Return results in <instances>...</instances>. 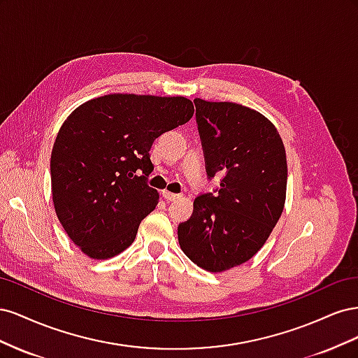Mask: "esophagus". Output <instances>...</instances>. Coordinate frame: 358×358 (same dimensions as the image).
Instances as JSON below:
<instances>
[{
	"instance_id": "obj_1",
	"label": "esophagus",
	"mask_w": 358,
	"mask_h": 358,
	"mask_svg": "<svg viewBox=\"0 0 358 358\" xmlns=\"http://www.w3.org/2000/svg\"><path fill=\"white\" fill-rule=\"evenodd\" d=\"M162 197H164L167 201H176V200L180 199L182 196H180V194H173V192L162 191Z\"/></svg>"
}]
</instances>
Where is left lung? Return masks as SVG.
Masks as SVG:
<instances>
[{"label":"left lung","instance_id":"obj_1","mask_svg":"<svg viewBox=\"0 0 358 358\" xmlns=\"http://www.w3.org/2000/svg\"><path fill=\"white\" fill-rule=\"evenodd\" d=\"M194 104L208 179L222 178L218 188L194 200L178 237L192 263L216 273L252 258L272 233L284 210L287 158L262 113L234 103Z\"/></svg>","mask_w":358,"mask_h":358}]
</instances>
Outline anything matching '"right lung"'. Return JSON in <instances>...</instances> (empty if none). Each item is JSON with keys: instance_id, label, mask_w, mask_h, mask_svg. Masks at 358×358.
<instances>
[{"instance_id": "1", "label": "right lung", "mask_w": 358, "mask_h": 358, "mask_svg": "<svg viewBox=\"0 0 358 358\" xmlns=\"http://www.w3.org/2000/svg\"><path fill=\"white\" fill-rule=\"evenodd\" d=\"M194 115L185 96L112 94L78 107L50 157L52 196L70 239L95 259L117 255L155 209L149 150Z\"/></svg>"}]
</instances>
